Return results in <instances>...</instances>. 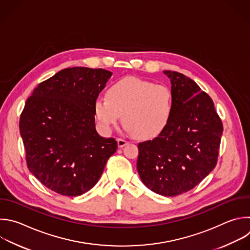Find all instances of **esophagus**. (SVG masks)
<instances>
[{
    "label": "esophagus",
    "instance_id": "1",
    "mask_svg": "<svg viewBox=\"0 0 250 250\" xmlns=\"http://www.w3.org/2000/svg\"><path fill=\"white\" fill-rule=\"evenodd\" d=\"M117 141H118V145H119V147H124L125 145H126V144L128 143V141H126V140L123 139V138H118V139H117Z\"/></svg>",
    "mask_w": 250,
    "mask_h": 250
}]
</instances>
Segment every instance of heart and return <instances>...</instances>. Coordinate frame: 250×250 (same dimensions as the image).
<instances>
[{
	"label": "heart",
	"mask_w": 250,
	"mask_h": 250,
	"mask_svg": "<svg viewBox=\"0 0 250 250\" xmlns=\"http://www.w3.org/2000/svg\"><path fill=\"white\" fill-rule=\"evenodd\" d=\"M94 112L105 130H111L123 116L129 133L150 139L168 126L174 112V94L167 85L128 76L115 82L107 97L97 98Z\"/></svg>",
	"instance_id": "1"
}]
</instances>
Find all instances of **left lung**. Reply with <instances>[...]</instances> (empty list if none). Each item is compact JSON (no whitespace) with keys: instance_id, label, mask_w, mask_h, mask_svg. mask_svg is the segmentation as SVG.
I'll return each instance as SVG.
<instances>
[{"instance_id":"obj_1","label":"left lung","mask_w":250,"mask_h":250,"mask_svg":"<svg viewBox=\"0 0 250 250\" xmlns=\"http://www.w3.org/2000/svg\"><path fill=\"white\" fill-rule=\"evenodd\" d=\"M172 84L174 112L165 130L138 144L142 183L164 196L188 192L216 167L223 124L210 96L177 71L164 70Z\"/></svg>"}]
</instances>
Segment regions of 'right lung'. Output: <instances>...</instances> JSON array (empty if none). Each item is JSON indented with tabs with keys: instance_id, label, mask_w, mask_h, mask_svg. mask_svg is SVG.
Masks as SVG:
<instances>
[{
	"instance_id": "obj_1",
	"label": "right lung",
	"mask_w": 250,
	"mask_h": 250,
	"mask_svg": "<svg viewBox=\"0 0 250 250\" xmlns=\"http://www.w3.org/2000/svg\"><path fill=\"white\" fill-rule=\"evenodd\" d=\"M112 72L82 66L60 70L39 83L20 119L27 168L49 189L78 196L99 181L117 151L115 138L95 127L94 104Z\"/></svg>"
}]
</instances>
